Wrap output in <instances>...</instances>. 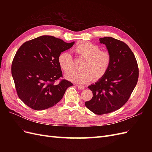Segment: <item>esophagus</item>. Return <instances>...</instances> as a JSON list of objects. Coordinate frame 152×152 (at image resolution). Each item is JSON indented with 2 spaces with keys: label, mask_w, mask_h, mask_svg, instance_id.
<instances>
[{
  "label": "esophagus",
  "mask_w": 152,
  "mask_h": 152,
  "mask_svg": "<svg viewBox=\"0 0 152 152\" xmlns=\"http://www.w3.org/2000/svg\"><path fill=\"white\" fill-rule=\"evenodd\" d=\"M76 86L78 87V88L79 89H84V86L82 85H79V84H76Z\"/></svg>",
  "instance_id": "esophagus-1"
}]
</instances>
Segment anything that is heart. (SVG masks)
<instances>
[{"instance_id": "1", "label": "heart", "mask_w": 152, "mask_h": 152, "mask_svg": "<svg viewBox=\"0 0 152 152\" xmlns=\"http://www.w3.org/2000/svg\"><path fill=\"white\" fill-rule=\"evenodd\" d=\"M78 56L84 59L82 63L80 71L72 70L74 68V61L71 55L63 52L58 56V64L62 70L67 72L66 79L79 84H85L94 79L99 80L108 71L112 61L110 53L101 50L95 44L87 42L78 44L73 49Z\"/></svg>"}]
</instances>
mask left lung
Here are the masks:
<instances>
[{"label": "left lung", "mask_w": 152, "mask_h": 152, "mask_svg": "<svg viewBox=\"0 0 152 152\" xmlns=\"http://www.w3.org/2000/svg\"><path fill=\"white\" fill-rule=\"evenodd\" d=\"M111 54L112 61L106 75L88 87L93 96L86 107L97 115L111 113L125 104L137 84L139 68L134 54L121 40L107 37L99 39Z\"/></svg>", "instance_id": "1"}]
</instances>
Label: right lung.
I'll use <instances>...</instances> for the list:
<instances>
[{
    "instance_id": "obj_1",
    "label": "right lung",
    "mask_w": 152,
    "mask_h": 152,
    "mask_svg": "<svg viewBox=\"0 0 152 152\" xmlns=\"http://www.w3.org/2000/svg\"><path fill=\"white\" fill-rule=\"evenodd\" d=\"M74 42L66 43L53 36L43 35L26 41L18 49L12 62L11 73L18 97L35 110L53 107L73 86L61 79L58 56ZM60 80L58 85L54 83Z\"/></svg>"
}]
</instances>
